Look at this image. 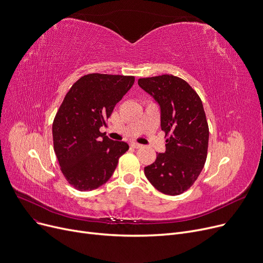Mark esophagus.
I'll return each instance as SVG.
<instances>
[{"mask_svg":"<svg viewBox=\"0 0 263 263\" xmlns=\"http://www.w3.org/2000/svg\"><path fill=\"white\" fill-rule=\"evenodd\" d=\"M130 146H131L132 148H134V149H139V148H142V147H143V145L137 144V143H131Z\"/></svg>","mask_w":263,"mask_h":263,"instance_id":"obj_1","label":"esophagus"}]
</instances>
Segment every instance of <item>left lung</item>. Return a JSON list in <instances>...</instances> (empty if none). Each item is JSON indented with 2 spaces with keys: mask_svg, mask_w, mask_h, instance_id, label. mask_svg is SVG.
Instances as JSON below:
<instances>
[{
  "mask_svg": "<svg viewBox=\"0 0 263 263\" xmlns=\"http://www.w3.org/2000/svg\"><path fill=\"white\" fill-rule=\"evenodd\" d=\"M139 85L159 103L166 150L145 167V176L158 191L179 195L196 181L206 160L209 127L202 102L184 80L163 74L139 79Z\"/></svg>",
  "mask_w": 263,
  "mask_h": 263,
  "instance_id": "obj_1",
  "label": "left lung"
}]
</instances>
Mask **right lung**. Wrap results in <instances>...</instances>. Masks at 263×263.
<instances>
[{
    "label": "right lung",
    "instance_id": "1",
    "mask_svg": "<svg viewBox=\"0 0 263 263\" xmlns=\"http://www.w3.org/2000/svg\"><path fill=\"white\" fill-rule=\"evenodd\" d=\"M133 84L131 76L90 73L65 96L53 121V145L61 171L74 189L87 192L104 184L129 149L100 128Z\"/></svg>",
    "mask_w": 263,
    "mask_h": 263
}]
</instances>
